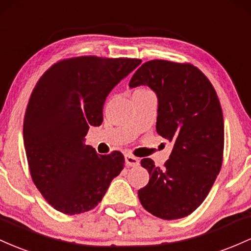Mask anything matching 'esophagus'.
<instances>
[{
  "label": "esophagus",
  "instance_id": "34e87169",
  "mask_svg": "<svg viewBox=\"0 0 251 251\" xmlns=\"http://www.w3.org/2000/svg\"><path fill=\"white\" fill-rule=\"evenodd\" d=\"M126 166H137L140 163L139 159L131 154H126Z\"/></svg>",
  "mask_w": 251,
  "mask_h": 251
}]
</instances>
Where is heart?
<instances>
[{"label": "heart", "instance_id": "heart-1", "mask_svg": "<svg viewBox=\"0 0 251 251\" xmlns=\"http://www.w3.org/2000/svg\"><path fill=\"white\" fill-rule=\"evenodd\" d=\"M149 92H151V90L147 89V88H139L136 89L134 91V95H142V94H149Z\"/></svg>", "mask_w": 251, "mask_h": 251}]
</instances>
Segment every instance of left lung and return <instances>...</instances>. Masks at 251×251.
<instances>
[{
  "mask_svg": "<svg viewBox=\"0 0 251 251\" xmlns=\"http://www.w3.org/2000/svg\"><path fill=\"white\" fill-rule=\"evenodd\" d=\"M147 85L157 96L156 131L173 142L163 168L141 160L149 182L137 192L148 212L184 218L204 201L223 162L224 120L218 96L198 67L155 60L137 69L129 86Z\"/></svg>",
  "mask_w": 251,
  "mask_h": 251,
  "instance_id": "1",
  "label": "left lung"
}]
</instances>
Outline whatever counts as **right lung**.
<instances>
[{"label": "right lung", "instance_id": "obj_1", "mask_svg": "<svg viewBox=\"0 0 251 251\" xmlns=\"http://www.w3.org/2000/svg\"><path fill=\"white\" fill-rule=\"evenodd\" d=\"M140 59L84 55L53 64L36 83L24 121V143L33 182L65 215L92 210L125 167L114 151L100 155L84 143L90 126L103 122L106 96Z\"/></svg>", "mask_w": 251, "mask_h": 251}]
</instances>
